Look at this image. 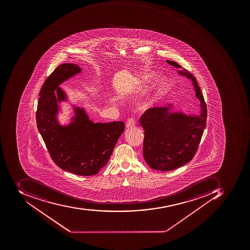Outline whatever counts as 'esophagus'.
<instances>
[{"label": "esophagus", "mask_w": 250, "mask_h": 250, "mask_svg": "<svg viewBox=\"0 0 250 250\" xmlns=\"http://www.w3.org/2000/svg\"><path fill=\"white\" fill-rule=\"evenodd\" d=\"M136 119H135L134 117H130L129 119L127 120L126 123V126L127 128L133 127L136 125Z\"/></svg>", "instance_id": "34e87169"}]
</instances>
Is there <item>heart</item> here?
<instances>
[{
  "instance_id": "obj_1",
  "label": "heart",
  "mask_w": 250,
  "mask_h": 250,
  "mask_svg": "<svg viewBox=\"0 0 250 250\" xmlns=\"http://www.w3.org/2000/svg\"><path fill=\"white\" fill-rule=\"evenodd\" d=\"M151 77V73H146L143 77V79L146 80V79L149 78ZM166 85V79L165 77H161L157 80L156 83L155 84V90H156V93H160L163 90L164 88Z\"/></svg>"
}]
</instances>
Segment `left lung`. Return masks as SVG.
Instances as JSON below:
<instances>
[{
	"mask_svg": "<svg viewBox=\"0 0 250 250\" xmlns=\"http://www.w3.org/2000/svg\"><path fill=\"white\" fill-rule=\"evenodd\" d=\"M167 62L182 68L177 62ZM179 73L192 80L195 95L201 102V113L199 116L173 113L171 104H169L148 109L141 116L140 123L145 130L143 156L154 170H173L190 162L206 129L207 107L196 79L187 69Z\"/></svg>",
	"mask_w": 250,
	"mask_h": 250,
	"instance_id": "left-lung-1",
	"label": "left lung"
}]
</instances>
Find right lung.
<instances>
[{
	"instance_id": "1",
	"label": "right lung",
	"mask_w": 250,
	"mask_h": 250,
	"mask_svg": "<svg viewBox=\"0 0 250 250\" xmlns=\"http://www.w3.org/2000/svg\"><path fill=\"white\" fill-rule=\"evenodd\" d=\"M80 72L78 65L63 63L46 79L39 92L36 123L51 159L60 168L77 175L92 176L107 165L125 124H95L83 108L74 107L72 122L60 125L58 103L66 101V95L58 85Z\"/></svg>"
}]
</instances>
